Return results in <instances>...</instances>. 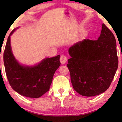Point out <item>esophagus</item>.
I'll return each mask as SVG.
<instances>
[{
  "label": "esophagus",
  "mask_w": 122,
  "mask_h": 122,
  "mask_svg": "<svg viewBox=\"0 0 122 122\" xmlns=\"http://www.w3.org/2000/svg\"><path fill=\"white\" fill-rule=\"evenodd\" d=\"M60 61L62 64H64L66 63V62L67 61V57L66 56H64V55H61V57H60Z\"/></svg>",
  "instance_id": "1"
}]
</instances>
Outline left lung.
<instances>
[{
  "label": "left lung",
  "mask_w": 122,
  "mask_h": 122,
  "mask_svg": "<svg viewBox=\"0 0 122 122\" xmlns=\"http://www.w3.org/2000/svg\"><path fill=\"white\" fill-rule=\"evenodd\" d=\"M67 65L74 89L83 96L104 93L111 84L118 67L116 42L103 23L97 40L84 39L69 48Z\"/></svg>",
  "instance_id": "8db88e82"
}]
</instances>
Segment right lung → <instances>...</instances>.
Masks as SVG:
<instances>
[{"instance_id":"add662e5","label":"right lung","mask_w":122,"mask_h":122,"mask_svg":"<svg viewBox=\"0 0 122 122\" xmlns=\"http://www.w3.org/2000/svg\"><path fill=\"white\" fill-rule=\"evenodd\" d=\"M7 40L3 53L6 74L11 87L20 95L30 98H39L50 90L55 71L60 66V55L46 58L32 67L20 65L12 52L10 36Z\"/></svg>"}]
</instances>
